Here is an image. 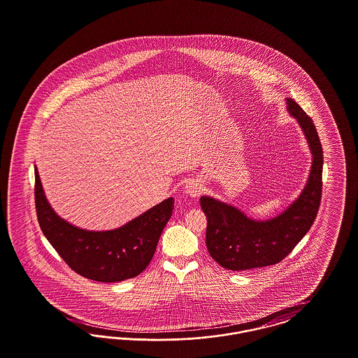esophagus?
Here are the masks:
<instances>
[{"label":"esophagus","instance_id":"esophagus-1","mask_svg":"<svg viewBox=\"0 0 358 358\" xmlns=\"http://www.w3.org/2000/svg\"><path fill=\"white\" fill-rule=\"evenodd\" d=\"M185 193L190 197H199L203 192V185L199 181H190L185 185Z\"/></svg>","mask_w":358,"mask_h":358}]
</instances>
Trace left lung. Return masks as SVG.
<instances>
[{"label": "left lung", "instance_id": "8db88e82", "mask_svg": "<svg viewBox=\"0 0 358 358\" xmlns=\"http://www.w3.org/2000/svg\"><path fill=\"white\" fill-rule=\"evenodd\" d=\"M287 110L301 124L313 153V165L301 196L279 216L267 222L248 219L232 205L203 196L206 248L222 267L232 271L273 266L283 260L303 238L317 217L322 197L324 150L311 118L287 98Z\"/></svg>", "mask_w": 358, "mask_h": 358}]
</instances>
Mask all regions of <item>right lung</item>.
I'll list each match as a JSON object with an SVG mask.
<instances>
[{"mask_svg":"<svg viewBox=\"0 0 358 358\" xmlns=\"http://www.w3.org/2000/svg\"><path fill=\"white\" fill-rule=\"evenodd\" d=\"M36 215L44 236L71 270L87 279L114 283L142 273L153 257L174 209L173 197L118 229L92 232L60 219L48 204L34 168Z\"/></svg>","mask_w":358,"mask_h":358,"instance_id":"add662e5","label":"right lung"}]
</instances>
